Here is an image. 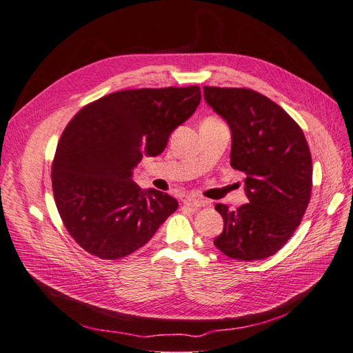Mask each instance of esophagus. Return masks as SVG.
Wrapping results in <instances>:
<instances>
[{
    "label": "esophagus",
    "instance_id": "1",
    "mask_svg": "<svg viewBox=\"0 0 353 353\" xmlns=\"http://www.w3.org/2000/svg\"><path fill=\"white\" fill-rule=\"evenodd\" d=\"M183 204L188 208L191 209H200L203 206H208L209 201L204 200V199H200V196H195V195H188L186 199L183 200Z\"/></svg>",
    "mask_w": 353,
    "mask_h": 353
}]
</instances>
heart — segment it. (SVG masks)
<instances>
[{"label": "heart", "mask_w": 353, "mask_h": 353, "mask_svg": "<svg viewBox=\"0 0 353 353\" xmlns=\"http://www.w3.org/2000/svg\"><path fill=\"white\" fill-rule=\"evenodd\" d=\"M208 120H216V119H208Z\"/></svg>", "instance_id": "obj_1"}]
</instances>
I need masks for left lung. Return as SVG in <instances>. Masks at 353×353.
<instances>
[{
    "mask_svg": "<svg viewBox=\"0 0 353 353\" xmlns=\"http://www.w3.org/2000/svg\"><path fill=\"white\" fill-rule=\"evenodd\" d=\"M204 101L232 132L230 165L245 174L247 204L215 209L224 230L215 247L234 260L274 256L304 216L313 185L302 129L280 105L248 88L203 87Z\"/></svg>",
    "mask_w": 353,
    "mask_h": 353,
    "instance_id": "left-lung-1",
    "label": "left lung"
}]
</instances>
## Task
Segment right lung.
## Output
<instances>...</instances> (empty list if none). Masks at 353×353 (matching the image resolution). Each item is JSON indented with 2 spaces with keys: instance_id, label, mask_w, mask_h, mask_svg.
Instances as JSON below:
<instances>
[{
  "instance_id": "add662e5",
  "label": "right lung",
  "mask_w": 353,
  "mask_h": 353,
  "mask_svg": "<svg viewBox=\"0 0 353 353\" xmlns=\"http://www.w3.org/2000/svg\"><path fill=\"white\" fill-rule=\"evenodd\" d=\"M200 101L196 85L123 90L88 103L69 121L57 145L52 191L81 248L106 260L126 257L177 209L171 195L141 190L132 173L144 154L163 152Z\"/></svg>"
}]
</instances>
